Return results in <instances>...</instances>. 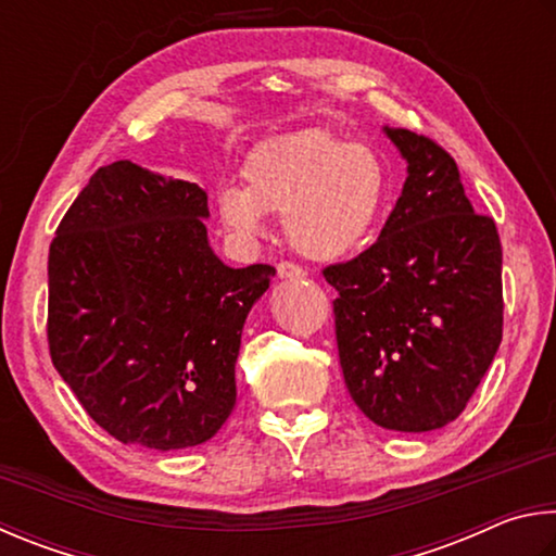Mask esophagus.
Instances as JSON below:
<instances>
[{
	"instance_id": "34e87169",
	"label": "esophagus",
	"mask_w": 556,
	"mask_h": 556,
	"mask_svg": "<svg viewBox=\"0 0 556 556\" xmlns=\"http://www.w3.org/2000/svg\"><path fill=\"white\" fill-rule=\"evenodd\" d=\"M307 276V273L298 266V263H290V261H283L278 263V278L283 280H303Z\"/></svg>"
}]
</instances>
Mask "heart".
<instances>
[{
	"mask_svg": "<svg viewBox=\"0 0 556 556\" xmlns=\"http://www.w3.org/2000/svg\"><path fill=\"white\" fill-rule=\"evenodd\" d=\"M243 188L217 192L219 219L241 241L266 233V214L286 217L293 247L334 261L362 247L381 219L388 170L366 143L307 129L261 143L241 168Z\"/></svg>",
	"mask_w": 556,
	"mask_h": 556,
	"instance_id": "b5f03b06",
	"label": "heart"
}]
</instances>
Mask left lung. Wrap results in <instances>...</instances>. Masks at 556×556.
Segmentation results:
<instances>
[{
    "instance_id": "obj_1",
    "label": "left lung",
    "mask_w": 556,
    "mask_h": 556,
    "mask_svg": "<svg viewBox=\"0 0 556 556\" xmlns=\"http://www.w3.org/2000/svg\"><path fill=\"white\" fill-rule=\"evenodd\" d=\"M407 163L381 237L325 268L349 395L368 420L432 432L462 415L503 339V251L459 168L427 136L383 126Z\"/></svg>"
}]
</instances>
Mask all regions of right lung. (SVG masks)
Segmentation results:
<instances>
[{"mask_svg": "<svg viewBox=\"0 0 556 556\" xmlns=\"http://www.w3.org/2000/svg\"><path fill=\"white\" fill-rule=\"evenodd\" d=\"M200 185L131 161L97 170L48 251V346L114 440L188 450L237 403L241 329L276 268L212 251Z\"/></svg>", "mask_w": 556, "mask_h": 556, "instance_id": "1", "label": "right lung"}]
</instances>
